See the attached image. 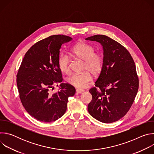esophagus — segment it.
Instances as JSON below:
<instances>
[{"instance_id": "esophagus-1", "label": "esophagus", "mask_w": 154, "mask_h": 154, "mask_svg": "<svg viewBox=\"0 0 154 154\" xmlns=\"http://www.w3.org/2000/svg\"><path fill=\"white\" fill-rule=\"evenodd\" d=\"M83 91H84V90L82 89H76V93L77 94H80V93H83Z\"/></svg>"}]
</instances>
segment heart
Segmentation results:
<instances>
[{"mask_svg":"<svg viewBox=\"0 0 154 154\" xmlns=\"http://www.w3.org/2000/svg\"><path fill=\"white\" fill-rule=\"evenodd\" d=\"M93 46L85 42H81L72 49V52L79 58L85 61L83 64V72L74 73L66 78V82L79 88L86 87L92 80V75H99L103 68L104 58L102 54L94 52ZM70 58L65 53L61 54L58 58V66L60 70L65 74L70 72Z\"/></svg>","mask_w":154,"mask_h":154,"instance_id":"b5f03b06","label":"heart"}]
</instances>
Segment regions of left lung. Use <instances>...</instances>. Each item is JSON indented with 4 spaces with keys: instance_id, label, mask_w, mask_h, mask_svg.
<instances>
[{
    "instance_id": "left-lung-1",
    "label": "left lung",
    "mask_w": 154,
    "mask_h": 154,
    "mask_svg": "<svg viewBox=\"0 0 154 154\" xmlns=\"http://www.w3.org/2000/svg\"><path fill=\"white\" fill-rule=\"evenodd\" d=\"M86 40L103 46L104 64L95 87L89 90L92 100L89 113L103 123H112L124 117L132 105L139 87V79L132 57L121 44L103 35Z\"/></svg>"
}]
</instances>
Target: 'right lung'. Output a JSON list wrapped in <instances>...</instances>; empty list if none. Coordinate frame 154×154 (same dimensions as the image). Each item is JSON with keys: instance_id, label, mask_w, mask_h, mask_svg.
Segmentation results:
<instances>
[{"instance_id": "add662e5", "label": "right lung", "mask_w": 154, "mask_h": 154, "mask_svg": "<svg viewBox=\"0 0 154 154\" xmlns=\"http://www.w3.org/2000/svg\"><path fill=\"white\" fill-rule=\"evenodd\" d=\"M71 39L55 35L39 41L28 50L20 64L16 75L19 97L28 113L39 121L51 122L61 118L66 111L68 97L75 93L73 86L64 83L57 93L50 91L53 85L63 80L58 66L60 49Z\"/></svg>"}]
</instances>
